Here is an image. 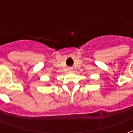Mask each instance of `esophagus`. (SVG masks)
<instances>
[{
  "label": "esophagus",
  "mask_w": 133,
  "mask_h": 133,
  "mask_svg": "<svg viewBox=\"0 0 133 133\" xmlns=\"http://www.w3.org/2000/svg\"><path fill=\"white\" fill-rule=\"evenodd\" d=\"M72 70V68H68V70H69V71H71Z\"/></svg>",
  "instance_id": "34e87169"
}]
</instances>
